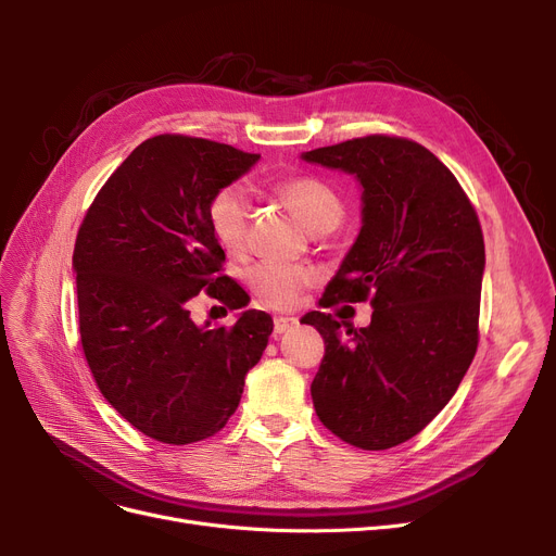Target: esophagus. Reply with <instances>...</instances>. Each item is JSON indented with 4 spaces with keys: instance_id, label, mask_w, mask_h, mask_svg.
I'll use <instances>...</instances> for the list:
<instances>
[{
    "instance_id": "1",
    "label": "esophagus",
    "mask_w": 556,
    "mask_h": 556,
    "mask_svg": "<svg viewBox=\"0 0 556 556\" xmlns=\"http://www.w3.org/2000/svg\"><path fill=\"white\" fill-rule=\"evenodd\" d=\"M295 325H298V317L279 315V317H275V333H277V336H281V333H286L288 329H293Z\"/></svg>"
}]
</instances>
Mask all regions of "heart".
Here are the masks:
<instances>
[{
	"instance_id": "b5f03b06",
	"label": "heart",
	"mask_w": 556,
	"mask_h": 556,
	"mask_svg": "<svg viewBox=\"0 0 556 556\" xmlns=\"http://www.w3.org/2000/svg\"><path fill=\"white\" fill-rule=\"evenodd\" d=\"M279 195L288 202L300 220L315 233L333 231L344 218V202L333 187L315 175H295L279 185ZM250 189L243 182L220 187L207 204V223L216 241L227 252H239L245 245L250 220ZM317 270L304 263L263 261L248 273L256 298L275 308H295L306 288L315 286Z\"/></svg>"
}]
</instances>
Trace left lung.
Listing matches in <instances>:
<instances>
[{
    "label": "left lung",
    "instance_id": "obj_1",
    "mask_svg": "<svg viewBox=\"0 0 556 556\" xmlns=\"http://www.w3.org/2000/svg\"><path fill=\"white\" fill-rule=\"evenodd\" d=\"M363 187V225L319 306L365 302L369 327L302 319L325 338L311 396L342 442L386 451L421 432L457 392L478 349L484 239L455 175L421 143L369 135L302 153Z\"/></svg>",
    "mask_w": 556,
    "mask_h": 556
}]
</instances>
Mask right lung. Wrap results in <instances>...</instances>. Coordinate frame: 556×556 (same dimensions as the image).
<instances>
[{
  "instance_id": "obj_1",
  "label": "right lung",
  "mask_w": 556,
  "mask_h": 556,
  "mask_svg": "<svg viewBox=\"0 0 556 556\" xmlns=\"http://www.w3.org/2000/svg\"><path fill=\"white\" fill-rule=\"evenodd\" d=\"M258 157L185 135L146 139L78 229L72 266L87 365L105 401L155 442L216 434L273 333L263 311H243L233 327H198L189 311L202 290L229 308L248 306L241 286L220 275L225 252L207 204Z\"/></svg>"
}]
</instances>
